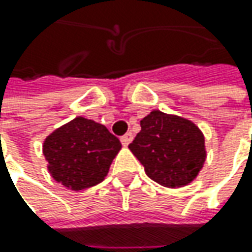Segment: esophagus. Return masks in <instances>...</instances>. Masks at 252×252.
<instances>
[{"label":"esophagus","mask_w":252,"mask_h":252,"mask_svg":"<svg viewBox=\"0 0 252 252\" xmlns=\"http://www.w3.org/2000/svg\"><path fill=\"white\" fill-rule=\"evenodd\" d=\"M131 140H133V134H131V133H126L125 136H122L121 137V141L123 146H129L131 143Z\"/></svg>","instance_id":"1"}]
</instances>
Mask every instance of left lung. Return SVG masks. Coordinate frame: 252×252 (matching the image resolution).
<instances>
[{
  "label": "left lung",
  "mask_w": 252,
  "mask_h": 252,
  "mask_svg": "<svg viewBox=\"0 0 252 252\" xmlns=\"http://www.w3.org/2000/svg\"><path fill=\"white\" fill-rule=\"evenodd\" d=\"M140 126L129 149L153 181L179 188L196 178L206 151L205 137L195 123L153 111L141 119Z\"/></svg>",
  "instance_id": "1"
}]
</instances>
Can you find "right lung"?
<instances>
[{
    "instance_id": "1",
    "label": "right lung",
    "mask_w": 252,
    "mask_h": 252,
    "mask_svg": "<svg viewBox=\"0 0 252 252\" xmlns=\"http://www.w3.org/2000/svg\"><path fill=\"white\" fill-rule=\"evenodd\" d=\"M121 147L103 125L80 116L46 137L43 154L57 182L81 190L103 181Z\"/></svg>"
}]
</instances>
